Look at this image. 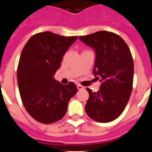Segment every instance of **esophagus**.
I'll return each instance as SVG.
<instances>
[{
    "mask_svg": "<svg viewBox=\"0 0 152 152\" xmlns=\"http://www.w3.org/2000/svg\"><path fill=\"white\" fill-rule=\"evenodd\" d=\"M77 89H78V90L84 89V87H83V86H81V85H80V84H77Z\"/></svg>",
    "mask_w": 152,
    "mask_h": 152,
    "instance_id": "34e87169",
    "label": "esophagus"
}]
</instances>
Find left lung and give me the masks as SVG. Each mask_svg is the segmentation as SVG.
<instances>
[{"instance_id": "8db88e82", "label": "left lung", "mask_w": 152, "mask_h": 152, "mask_svg": "<svg viewBox=\"0 0 152 152\" xmlns=\"http://www.w3.org/2000/svg\"><path fill=\"white\" fill-rule=\"evenodd\" d=\"M96 52L94 75L101 82L100 90L87 88L89 99L85 112L99 123H109L120 116L132 91L134 64L129 48L116 33L99 31L79 36Z\"/></svg>"}]
</instances>
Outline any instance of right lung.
Segmentation results:
<instances>
[{"instance_id":"add662e5","label":"right lung","mask_w":152,"mask_h":152,"mask_svg":"<svg viewBox=\"0 0 152 152\" xmlns=\"http://www.w3.org/2000/svg\"><path fill=\"white\" fill-rule=\"evenodd\" d=\"M77 39L42 32L30 37L23 49L17 68L19 91L24 107L36 121L49 124L62 119L77 92L75 83L63 85L54 78L63 56Z\"/></svg>"}]
</instances>
